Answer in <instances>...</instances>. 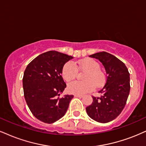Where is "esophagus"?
<instances>
[{
    "mask_svg": "<svg viewBox=\"0 0 146 146\" xmlns=\"http://www.w3.org/2000/svg\"><path fill=\"white\" fill-rule=\"evenodd\" d=\"M75 98H83V95H74Z\"/></svg>",
    "mask_w": 146,
    "mask_h": 146,
    "instance_id": "34e87169",
    "label": "esophagus"
}]
</instances>
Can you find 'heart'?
I'll return each instance as SVG.
<instances>
[{"instance_id": "b5f03b06", "label": "heart", "mask_w": 146, "mask_h": 146, "mask_svg": "<svg viewBox=\"0 0 146 146\" xmlns=\"http://www.w3.org/2000/svg\"><path fill=\"white\" fill-rule=\"evenodd\" d=\"M78 66L82 71H87L84 75V81H74L68 86V91L75 95H83L93 91L95 84L98 87H102L105 83L106 76L100 70V66L96 61L92 59L80 60L74 64L68 62L64 64L62 70L63 78L70 82L74 80L78 73Z\"/></svg>"}]
</instances>
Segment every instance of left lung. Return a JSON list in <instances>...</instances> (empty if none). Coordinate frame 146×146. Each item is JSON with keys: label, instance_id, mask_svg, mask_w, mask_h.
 <instances>
[{"label": "left lung", "instance_id": "obj_1", "mask_svg": "<svg viewBox=\"0 0 146 146\" xmlns=\"http://www.w3.org/2000/svg\"><path fill=\"white\" fill-rule=\"evenodd\" d=\"M98 59L105 68L106 84L99 91L100 98L93 96V103L86 108L87 114L101 123L110 122L123 111L130 91V74L123 62L114 55L102 51L89 55Z\"/></svg>", "mask_w": 146, "mask_h": 146}]
</instances>
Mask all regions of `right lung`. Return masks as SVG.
Masks as SVG:
<instances>
[{
    "label": "right lung",
    "instance_id": "right-lung-1",
    "mask_svg": "<svg viewBox=\"0 0 146 146\" xmlns=\"http://www.w3.org/2000/svg\"><path fill=\"white\" fill-rule=\"evenodd\" d=\"M72 58L58 51H47L34 59L25 70V100L32 114L43 123L51 124L62 118L74 98L72 95L59 97L66 87L63 66Z\"/></svg>",
    "mask_w": 146,
    "mask_h": 146
}]
</instances>
